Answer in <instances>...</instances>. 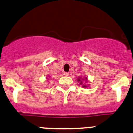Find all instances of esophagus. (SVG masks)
<instances>
[{"label":"esophagus","mask_w":133,"mask_h":133,"mask_svg":"<svg viewBox=\"0 0 133 133\" xmlns=\"http://www.w3.org/2000/svg\"><path fill=\"white\" fill-rule=\"evenodd\" d=\"M64 76H66V77H68L69 75V72H64Z\"/></svg>","instance_id":"obj_1"}]
</instances>
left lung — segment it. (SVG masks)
Listing matches in <instances>:
<instances>
[{
    "label": "left lung",
    "mask_w": 133,
    "mask_h": 133,
    "mask_svg": "<svg viewBox=\"0 0 133 133\" xmlns=\"http://www.w3.org/2000/svg\"><path fill=\"white\" fill-rule=\"evenodd\" d=\"M83 81H84L86 84L83 85V88L89 87V84H87V83H89L87 77H84V78H82L81 77H79V78H78V79H77V81H78V82H80V84H82V82Z\"/></svg>",
    "instance_id": "1"
}]
</instances>
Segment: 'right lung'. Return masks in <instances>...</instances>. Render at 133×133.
Wrapping results in <instances>:
<instances>
[{"label": "right lung", "instance_id": "add662e5", "mask_svg": "<svg viewBox=\"0 0 133 133\" xmlns=\"http://www.w3.org/2000/svg\"><path fill=\"white\" fill-rule=\"evenodd\" d=\"M46 79H49V77H46Z\"/></svg>", "mask_w": 133, "mask_h": 133}]
</instances>
